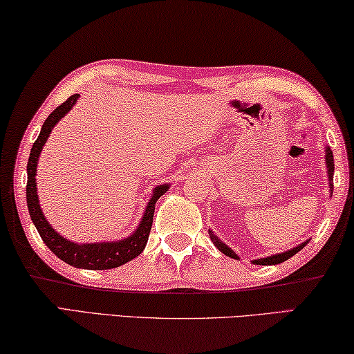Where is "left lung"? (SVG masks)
Listing matches in <instances>:
<instances>
[{"label": "left lung", "instance_id": "obj_1", "mask_svg": "<svg viewBox=\"0 0 354 354\" xmlns=\"http://www.w3.org/2000/svg\"><path fill=\"white\" fill-rule=\"evenodd\" d=\"M324 161H326V167H328V182H329V191H331V196H333V177H334V156H333V152L331 149L326 147V158H324ZM208 234H210V239L213 241V245H215L219 251H221L223 254H225V256H229L232 259H236L239 260L240 257L236 256V254L232 251V249L225 245V243H223L221 240L218 239V236L213 234L212 230H208ZM309 240H306L304 243H301V245L295 246L293 249H290V251H286V252H281V254H274V256H270V257H263V259H257V260H252L254 265H277V263H282L286 262V260H288L290 257H293L295 254L299 252L301 249H303L306 245H308Z\"/></svg>", "mask_w": 354, "mask_h": 354}]
</instances>
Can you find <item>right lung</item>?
<instances>
[{
	"label": "right lung",
	"mask_w": 354,
	"mask_h": 354,
	"mask_svg": "<svg viewBox=\"0 0 354 354\" xmlns=\"http://www.w3.org/2000/svg\"><path fill=\"white\" fill-rule=\"evenodd\" d=\"M80 98V94H73L67 98L62 105L57 106L53 113H51L42 125V130L39 133V138L36 142L32 144L30 160H28V185H26V202L28 210H30V216L32 219L34 225L39 232L40 239L55 256L59 257L64 262L75 266V268H84V270H111L118 268V266L130 262L139 254L144 251L147 245V239L152 229L153 223V212L155 204L161 196H163L169 185H158L153 189L152 198H150L149 204L144 210V215L141 223L138 224L136 230H133L130 236L124 240L118 241H102V243H75L71 240H66L62 235L51 227L50 223L46 221L44 216L42 208L39 204L37 196V185H36V171H37V161L40 152L45 146L46 139H48L51 130L55 125L73 108L75 103Z\"/></svg>",
	"instance_id": "add662e5"
}]
</instances>
